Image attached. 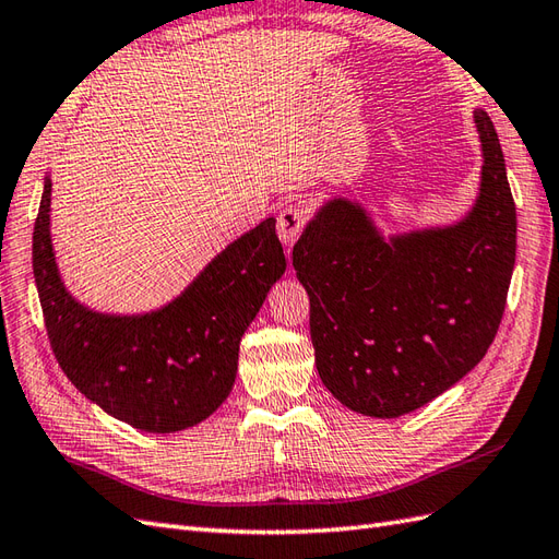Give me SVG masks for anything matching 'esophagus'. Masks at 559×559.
<instances>
[{"label": "esophagus", "instance_id": "obj_1", "mask_svg": "<svg viewBox=\"0 0 559 559\" xmlns=\"http://www.w3.org/2000/svg\"><path fill=\"white\" fill-rule=\"evenodd\" d=\"M306 225V211L301 206H287L277 215V235L284 247H294V241L301 237Z\"/></svg>", "mask_w": 559, "mask_h": 559}]
</instances>
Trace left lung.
Segmentation results:
<instances>
[{"instance_id": "left-lung-1", "label": "left lung", "mask_w": 559, "mask_h": 559, "mask_svg": "<svg viewBox=\"0 0 559 559\" xmlns=\"http://www.w3.org/2000/svg\"><path fill=\"white\" fill-rule=\"evenodd\" d=\"M479 192L455 223L384 233L358 199H324L292 251L310 298L322 384L348 411L393 419L486 356L514 270L516 211L491 118L472 111Z\"/></svg>"}]
</instances>
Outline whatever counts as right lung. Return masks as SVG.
I'll use <instances>...</instances> for the list:
<instances>
[{"mask_svg":"<svg viewBox=\"0 0 559 559\" xmlns=\"http://www.w3.org/2000/svg\"><path fill=\"white\" fill-rule=\"evenodd\" d=\"M284 270L275 217H265L163 306L97 310L73 296L61 277L51 241V177H45L33 272L53 356L85 399L140 431H182L225 403L235 386L241 336Z\"/></svg>","mask_w":559,"mask_h":559,"instance_id":"obj_1","label":"right lung"}]
</instances>
